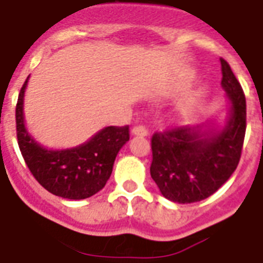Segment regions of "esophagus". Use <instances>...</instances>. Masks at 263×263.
<instances>
[{
    "label": "esophagus",
    "mask_w": 263,
    "mask_h": 263,
    "mask_svg": "<svg viewBox=\"0 0 263 263\" xmlns=\"http://www.w3.org/2000/svg\"><path fill=\"white\" fill-rule=\"evenodd\" d=\"M132 135H137V137H146L147 129L143 125H137L132 128Z\"/></svg>",
    "instance_id": "obj_1"
}]
</instances>
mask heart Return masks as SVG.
Returning a JSON list of instances; mask_svg holds the SVG:
<instances>
[{
	"label": "heart",
	"instance_id": "heart-1",
	"mask_svg": "<svg viewBox=\"0 0 263 263\" xmlns=\"http://www.w3.org/2000/svg\"><path fill=\"white\" fill-rule=\"evenodd\" d=\"M196 108V102L195 100H188L186 103H184L180 108V116L182 118H186V117H190L192 112L195 111Z\"/></svg>",
	"mask_w": 263,
	"mask_h": 263
}]
</instances>
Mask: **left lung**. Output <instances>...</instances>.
<instances>
[{
  "mask_svg": "<svg viewBox=\"0 0 263 263\" xmlns=\"http://www.w3.org/2000/svg\"><path fill=\"white\" fill-rule=\"evenodd\" d=\"M220 62L221 86L231 103L224 126H174L152 137L151 176L168 201L206 199L238 166L247 128L246 95L229 62Z\"/></svg>",
  "mask_w": 263,
  "mask_h": 263,
  "instance_id": "1",
  "label": "left lung"
}]
</instances>
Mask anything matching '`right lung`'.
Segmentation results:
<instances>
[{
    "instance_id": "add662e5",
    "label": "right lung",
    "mask_w": 263,
    "mask_h": 263,
    "mask_svg": "<svg viewBox=\"0 0 263 263\" xmlns=\"http://www.w3.org/2000/svg\"><path fill=\"white\" fill-rule=\"evenodd\" d=\"M29 78L16 103V137L25 163L39 184L54 195L86 199L104 188L117 153L129 141V126H107L83 145L50 151L34 141L25 126L23 97Z\"/></svg>"
}]
</instances>
